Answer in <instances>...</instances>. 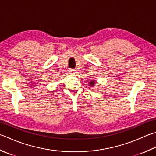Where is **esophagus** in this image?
I'll list each match as a JSON object with an SVG mask.
<instances>
[{"label":"esophagus","mask_w":156,"mask_h":156,"mask_svg":"<svg viewBox=\"0 0 156 156\" xmlns=\"http://www.w3.org/2000/svg\"><path fill=\"white\" fill-rule=\"evenodd\" d=\"M69 73L71 74H72V75H75L77 72H76V70H74V69H70L69 70Z\"/></svg>","instance_id":"1"}]
</instances>
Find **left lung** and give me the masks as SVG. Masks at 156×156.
Segmentation results:
<instances>
[{"label": "left lung", "mask_w": 156, "mask_h": 156, "mask_svg": "<svg viewBox=\"0 0 156 156\" xmlns=\"http://www.w3.org/2000/svg\"><path fill=\"white\" fill-rule=\"evenodd\" d=\"M96 83H97V82H96V80H91V81H90L89 82V83H88V84H89V86H90V87H94L95 86V84H96Z\"/></svg>", "instance_id": "1"}]
</instances>
